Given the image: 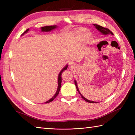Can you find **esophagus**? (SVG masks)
I'll use <instances>...</instances> for the list:
<instances>
[{
	"mask_svg": "<svg viewBox=\"0 0 135 135\" xmlns=\"http://www.w3.org/2000/svg\"><path fill=\"white\" fill-rule=\"evenodd\" d=\"M74 66V64L73 63H71V64H70V67H73Z\"/></svg>",
	"mask_w": 135,
	"mask_h": 135,
	"instance_id": "esophagus-1",
	"label": "esophagus"
}]
</instances>
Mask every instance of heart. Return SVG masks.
<instances>
[{
    "label": "heart",
    "mask_w": 135,
    "mask_h": 135,
    "mask_svg": "<svg viewBox=\"0 0 135 135\" xmlns=\"http://www.w3.org/2000/svg\"><path fill=\"white\" fill-rule=\"evenodd\" d=\"M78 38L82 40L83 41H86L88 38L90 36V32L88 30L86 29V28H81L80 29L78 33H77Z\"/></svg>",
    "instance_id": "obj_1"
}]
</instances>
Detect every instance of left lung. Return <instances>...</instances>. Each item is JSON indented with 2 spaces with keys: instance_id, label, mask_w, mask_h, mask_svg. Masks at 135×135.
Masks as SVG:
<instances>
[{
  "instance_id": "1",
  "label": "left lung",
  "mask_w": 135,
  "mask_h": 135,
  "mask_svg": "<svg viewBox=\"0 0 135 135\" xmlns=\"http://www.w3.org/2000/svg\"><path fill=\"white\" fill-rule=\"evenodd\" d=\"M93 25H94V27H95V28H96L97 30H98L99 31H100V32L103 34V35H110V34H111V35H114L113 33L110 30L108 29V28H104V27H103L102 26H100V25H97V24H93ZM74 82H75V85L76 86V88L77 90H78L79 94L81 96V97H82L83 99L85 100L86 102H87L88 103H97V102H93V101H90V100H89L87 99H86L85 97L83 96L82 94H81V93H80L79 90V89L78 88V86H77V82H76V81H75H75H74Z\"/></svg>"
}]
</instances>
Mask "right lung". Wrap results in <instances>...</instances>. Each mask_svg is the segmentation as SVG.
Returning a JSON list of instances; mask_svg holds the SVG:
<instances>
[{"instance_id":"1","label":"right lung","mask_w":135,"mask_h":135,"mask_svg":"<svg viewBox=\"0 0 135 135\" xmlns=\"http://www.w3.org/2000/svg\"><path fill=\"white\" fill-rule=\"evenodd\" d=\"M56 28H57V25H51V26L49 25V26L41 27V31H42V32H50V31H52L54 29H56ZM28 31H29V29H27L21 35L22 36L24 35L25 33H27L28 32ZM68 64L66 65L65 67L61 70V71H60V73L59 74V76H58V87H57V91H56L55 94H54V95L53 96V97H51V98L50 100H49L48 101L46 102L45 103H50L51 102H52L53 100L57 97V96L59 94L60 90V88H61V74H62V73L63 72V71L67 70V68H68Z\"/></svg>"}]
</instances>
